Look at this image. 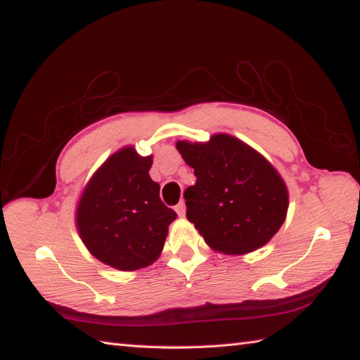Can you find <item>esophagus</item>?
<instances>
[{
	"label": "esophagus",
	"instance_id": "obj_1",
	"mask_svg": "<svg viewBox=\"0 0 360 360\" xmlns=\"http://www.w3.org/2000/svg\"><path fill=\"white\" fill-rule=\"evenodd\" d=\"M174 210H176V213H178V215H179L181 218L186 217V204L182 202V201H181L178 205H176Z\"/></svg>",
	"mask_w": 360,
	"mask_h": 360
}]
</instances>
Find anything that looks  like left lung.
Segmentation results:
<instances>
[{
	"label": "left lung",
	"mask_w": 360,
	"mask_h": 360,
	"mask_svg": "<svg viewBox=\"0 0 360 360\" xmlns=\"http://www.w3.org/2000/svg\"><path fill=\"white\" fill-rule=\"evenodd\" d=\"M176 148L196 176L184 192L187 219L209 248L244 255L271 241L286 219L289 195L269 160L226 133L178 141Z\"/></svg>",
	"instance_id": "8db88e82"
}]
</instances>
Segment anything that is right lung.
Segmentation results:
<instances>
[{
	"label": "right lung",
	"mask_w": 360,
	"mask_h": 360,
	"mask_svg": "<svg viewBox=\"0 0 360 360\" xmlns=\"http://www.w3.org/2000/svg\"><path fill=\"white\" fill-rule=\"evenodd\" d=\"M153 156L128 145L117 150L91 176L75 210V226L98 262L131 272L155 263L164 249L176 212L159 198L150 178Z\"/></svg>",
	"instance_id": "add662e5"
}]
</instances>
